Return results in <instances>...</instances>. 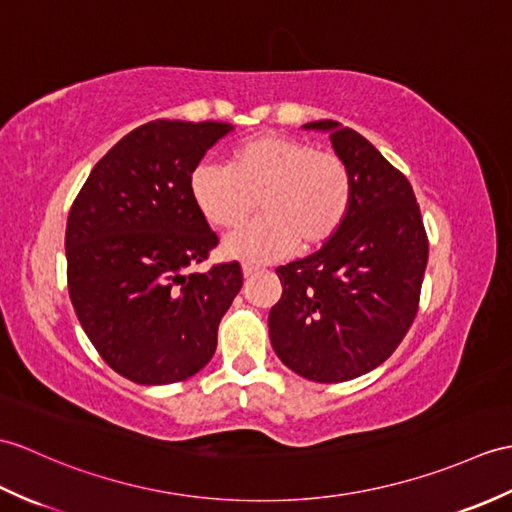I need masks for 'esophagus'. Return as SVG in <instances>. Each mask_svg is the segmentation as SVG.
Here are the masks:
<instances>
[{
    "label": "esophagus",
    "mask_w": 512,
    "mask_h": 512,
    "mask_svg": "<svg viewBox=\"0 0 512 512\" xmlns=\"http://www.w3.org/2000/svg\"><path fill=\"white\" fill-rule=\"evenodd\" d=\"M255 272H259V266H253V264H244L242 266V275L244 277H251V275H255Z\"/></svg>",
    "instance_id": "34e87169"
}]
</instances>
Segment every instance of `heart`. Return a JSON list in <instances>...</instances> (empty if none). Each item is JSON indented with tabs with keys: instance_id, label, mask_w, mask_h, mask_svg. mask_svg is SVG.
<instances>
[{
	"instance_id": "heart-1",
	"label": "heart",
	"mask_w": 512,
	"mask_h": 512,
	"mask_svg": "<svg viewBox=\"0 0 512 512\" xmlns=\"http://www.w3.org/2000/svg\"><path fill=\"white\" fill-rule=\"evenodd\" d=\"M189 198L200 218L220 231L244 224L257 200L261 218L231 233L222 251L235 259L277 261L296 248L314 251L338 233L351 207L353 178L336 152L261 133L231 150L227 168L196 165Z\"/></svg>"
}]
</instances>
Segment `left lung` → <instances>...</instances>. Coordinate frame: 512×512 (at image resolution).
I'll use <instances>...</instances> for the list:
<instances>
[{"instance_id":"8db88e82","label":"left lung","mask_w":512,"mask_h":512,"mask_svg":"<svg viewBox=\"0 0 512 512\" xmlns=\"http://www.w3.org/2000/svg\"><path fill=\"white\" fill-rule=\"evenodd\" d=\"M325 130L347 161L353 198L338 233L314 255L277 268L268 316L279 360L305 379L336 384L386 362L419 310L427 235L412 185L371 141L334 120Z\"/></svg>"}]
</instances>
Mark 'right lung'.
I'll return each mask as SVG.
<instances>
[{
	"mask_svg": "<svg viewBox=\"0 0 512 512\" xmlns=\"http://www.w3.org/2000/svg\"><path fill=\"white\" fill-rule=\"evenodd\" d=\"M231 130L181 120L139 126L95 163L71 205V305L102 360L135 384L196 375L242 288L237 261L189 270L218 244L189 198V174Z\"/></svg>",
	"mask_w": 512,
	"mask_h": 512,
	"instance_id": "right-lung-1",
	"label": "right lung"
}]
</instances>
